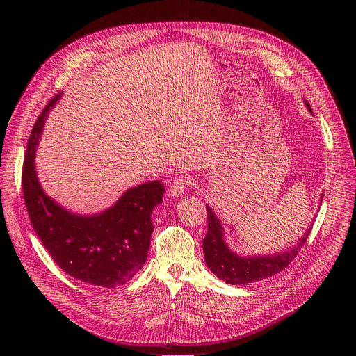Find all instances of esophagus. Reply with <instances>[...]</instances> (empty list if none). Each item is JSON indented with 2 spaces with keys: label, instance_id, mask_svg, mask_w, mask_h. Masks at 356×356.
Instances as JSON below:
<instances>
[{
  "label": "esophagus",
  "instance_id": "34e87169",
  "mask_svg": "<svg viewBox=\"0 0 356 356\" xmlns=\"http://www.w3.org/2000/svg\"><path fill=\"white\" fill-rule=\"evenodd\" d=\"M188 184H190V179L186 176H180V177L175 179L169 187V195H172V197L181 195Z\"/></svg>",
  "mask_w": 356,
  "mask_h": 356
}]
</instances>
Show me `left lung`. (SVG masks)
<instances>
[{
	"instance_id": "left-lung-1",
	"label": "left lung",
	"mask_w": 356,
	"mask_h": 356,
	"mask_svg": "<svg viewBox=\"0 0 356 356\" xmlns=\"http://www.w3.org/2000/svg\"><path fill=\"white\" fill-rule=\"evenodd\" d=\"M307 108L312 111L309 103ZM207 209V221L209 229L206 238L202 239V250H204V259L210 270L221 280L229 284H245L270 277L289 266V264L297 257L298 250L302 248L304 242L307 241L313 224L307 229L297 245L290 250L276 253V255L268 257H239L232 250H229L224 239V228L217 218L216 213L206 206Z\"/></svg>"
}]
</instances>
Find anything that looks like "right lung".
<instances>
[{
    "instance_id": "1",
    "label": "right lung",
    "mask_w": 356,
    "mask_h": 356,
    "mask_svg": "<svg viewBox=\"0 0 356 356\" xmlns=\"http://www.w3.org/2000/svg\"><path fill=\"white\" fill-rule=\"evenodd\" d=\"M56 94L39 114L22 166V191L31 224L50 257L67 275L101 287H118L143 266L150 245V216L163 200L165 186L149 181L127 190L107 211L79 216L47 197L35 169V152Z\"/></svg>"
}]
</instances>
